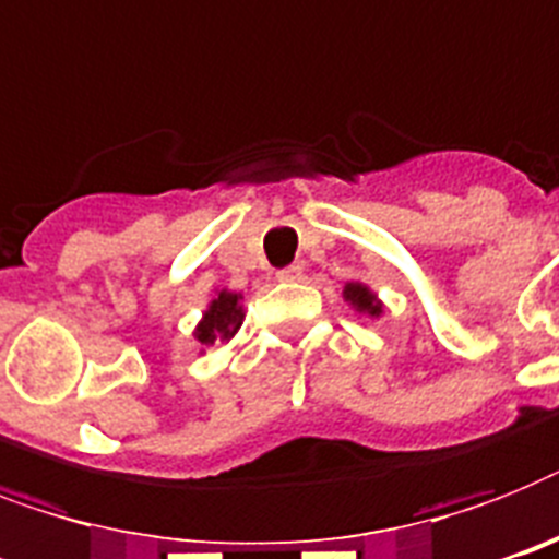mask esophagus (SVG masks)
Returning a JSON list of instances; mask_svg holds the SVG:
<instances>
[{
    "label": "esophagus",
    "instance_id": "obj_1",
    "mask_svg": "<svg viewBox=\"0 0 559 559\" xmlns=\"http://www.w3.org/2000/svg\"><path fill=\"white\" fill-rule=\"evenodd\" d=\"M276 280L280 283H299L302 280V265H285V269L276 271Z\"/></svg>",
    "mask_w": 559,
    "mask_h": 559
}]
</instances>
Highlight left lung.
<instances>
[{"label":"left lung","instance_id":"8db88e82","mask_svg":"<svg viewBox=\"0 0 559 559\" xmlns=\"http://www.w3.org/2000/svg\"><path fill=\"white\" fill-rule=\"evenodd\" d=\"M343 297H345V302L357 308L359 313H368V317H380L382 313V302L377 299V294H373L368 285L348 283L343 288Z\"/></svg>","mask_w":559,"mask_h":559}]
</instances>
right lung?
<instances>
[{"label":"right lung","instance_id":"1","mask_svg":"<svg viewBox=\"0 0 559 559\" xmlns=\"http://www.w3.org/2000/svg\"><path fill=\"white\" fill-rule=\"evenodd\" d=\"M239 299H242V294H234V290H219V294L211 299V306L205 308L200 325L193 331L197 343L214 345L216 340H219V343H228L230 336L237 334L242 320H246Z\"/></svg>","mask_w":559,"mask_h":559}]
</instances>
